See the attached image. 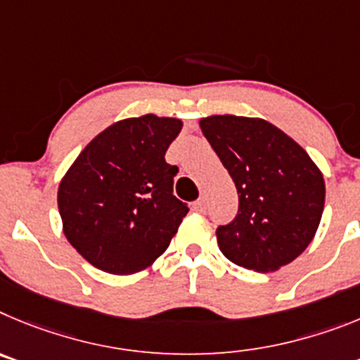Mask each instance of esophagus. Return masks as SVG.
I'll list each match as a JSON object with an SVG mask.
<instances>
[{"label": "esophagus", "instance_id": "esophagus-1", "mask_svg": "<svg viewBox=\"0 0 360 360\" xmlns=\"http://www.w3.org/2000/svg\"><path fill=\"white\" fill-rule=\"evenodd\" d=\"M193 210H195V212H206V199H199V200H195V202H193V206H192Z\"/></svg>", "mask_w": 360, "mask_h": 360}]
</instances>
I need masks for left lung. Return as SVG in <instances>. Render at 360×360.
Here are the masks:
<instances>
[{
	"instance_id": "left-lung-1",
	"label": "left lung",
	"mask_w": 360,
	"mask_h": 360,
	"mask_svg": "<svg viewBox=\"0 0 360 360\" xmlns=\"http://www.w3.org/2000/svg\"><path fill=\"white\" fill-rule=\"evenodd\" d=\"M199 125L238 193L236 217L217 228L222 255L257 273L290 264L321 222V170L305 148L262 118L215 115Z\"/></svg>"
}]
</instances>
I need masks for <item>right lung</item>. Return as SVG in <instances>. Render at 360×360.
I'll use <instances>...</instances> for the list:
<instances>
[{
	"label": "right lung",
	"mask_w": 360,
	"mask_h": 360,
	"mask_svg": "<svg viewBox=\"0 0 360 360\" xmlns=\"http://www.w3.org/2000/svg\"><path fill=\"white\" fill-rule=\"evenodd\" d=\"M181 127V120L156 115L120 120L86 145L60 181L64 235L103 273L147 269L186 217L174 195L177 167L165 161Z\"/></svg>",
	"instance_id": "add662e5"
}]
</instances>
